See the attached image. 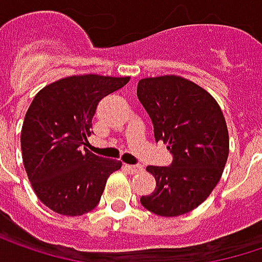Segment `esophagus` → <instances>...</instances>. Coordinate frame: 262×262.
I'll return each instance as SVG.
<instances>
[{"label": "esophagus", "instance_id": "34e87169", "mask_svg": "<svg viewBox=\"0 0 262 262\" xmlns=\"http://www.w3.org/2000/svg\"><path fill=\"white\" fill-rule=\"evenodd\" d=\"M126 169L130 172V174H139L144 171V168L141 165H126Z\"/></svg>", "mask_w": 262, "mask_h": 262}]
</instances>
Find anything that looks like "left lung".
Segmentation results:
<instances>
[{
	"mask_svg": "<svg viewBox=\"0 0 262 262\" xmlns=\"http://www.w3.org/2000/svg\"><path fill=\"white\" fill-rule=\"evenodd\" d=\"M136 94L153 121L155 139L168 144L174 156L171 166H147L156 189L141 204L163 217L186 214L222 177L229 153L222 109L207 90L177 75L144 78Z\"/></svg>",
	"mask_w": 262,
	"mask_h": 262,
	"instance_id": "1",
	"label": "left lung"
}]
</instances>
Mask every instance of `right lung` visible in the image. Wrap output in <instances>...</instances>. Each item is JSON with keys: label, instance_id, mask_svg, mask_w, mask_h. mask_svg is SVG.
<instances>
[{"label": "right lung", "instance_id": "right-lung-1", "mask_svg": "<svg viewBox=\"0 0 262 262\" xmlns=\"http://www.w3.org/2000/svg\"><path fill=\"white\" fill-rule=\"evenodd\" d=\"M130 81L129 76L73 75L41 88L25 114L22 160L37 198L62 216L91 211L107 177L121 168L86 150L97 103Z\"/></svg>", "mask_w": 262, "mask_h": 262}]
</instances>
